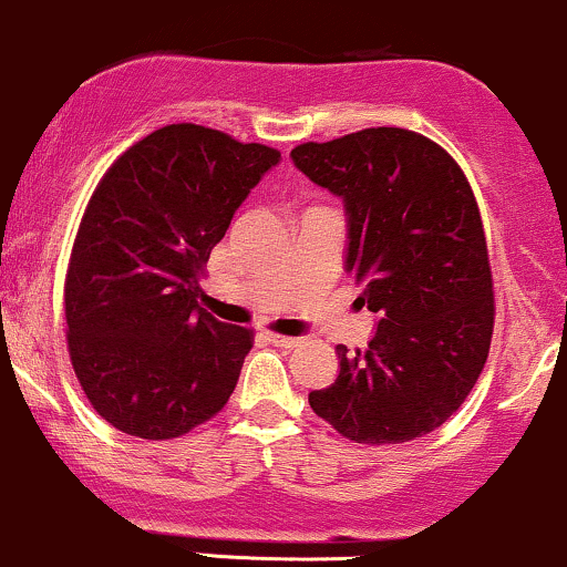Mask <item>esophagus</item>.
<instances>
[{
    "label": "esophagus",
    "instance_id": "esophagus-1",
    "mask_svg": "<svg viewBox=\"0 0 567 567\" xmlns=\"http://www.w3.org/2000/svg\"><path fill=\"white\" fill-rule=\"evenodd\" d=\"M268 342L276 344V348H297L302 339L299 337H286V334H268Z\"/></svg>",
    "mask_w": 567,
    "mask_h": 567
}]
</instances>
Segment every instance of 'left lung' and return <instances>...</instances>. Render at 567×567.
I'll return each instance as SVG.
<instances>
[{
	"label": "left lung",
	"mask_w": 567,
	"mask_h": 567,
	"mask_svg": "<svg viewBox=\"0 0 567 567\" xmlns=\"http://www.w3.org/2000/svg\"><path fill=\"white\" fill-rule=\"evenodd\" d=\"M291 162L342 198L344 270L377 312V334L310 409L348 441L405 443L437 430L481 377L494 334V278L483 219L462 166L401 126L302 143Z\"/></svg>",
	"instance_id": "obj_1"
}]
</instances>
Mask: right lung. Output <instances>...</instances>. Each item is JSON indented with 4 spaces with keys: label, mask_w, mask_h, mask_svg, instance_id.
<instances>
[{
    "label": "right lung",
    "mask_w": 567,
    "mask_h": 567,
    "mask_svg": "<svg viewBox=\"0 0 567 567\" xmlns=\"http://www.w3.org/2000/svg\"><path fill=\"white\" fill-rule=\"evenodd\" d=\"M281 153L166 124L105 172L65 272L69 355L86 401L143 441H169L228 403L255 334L198 308L212 249Z\"/></svg>",
    "instance_id": "obj_1"
}]
</instances>
